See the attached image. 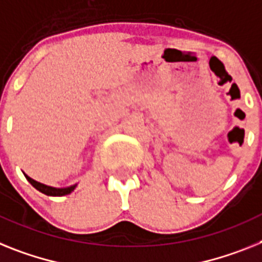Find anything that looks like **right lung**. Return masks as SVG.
I'll use <instances>...</instances> for the list:
<instances>
[{"label":"right lung","mask_w":262,"mask_h":262,"mask_svg":"<svg viewBox=\"0 0 262 262\" xmlns=\"http://www.w3.org/2000/svg\"><path fill=\"white\" fill-rule=\"evenodd\" d=\"M26 180L32 184L34 188L37 189V190H39L41 193H43V194L46 195H67L69 194V193H72L76 189L77 185H72V186H68V188H53V186H48L45 185V184H41V182H37L36 180L30 179L29 176H26Z\"/></svg>","instance_id":"1"}]
</instances>
